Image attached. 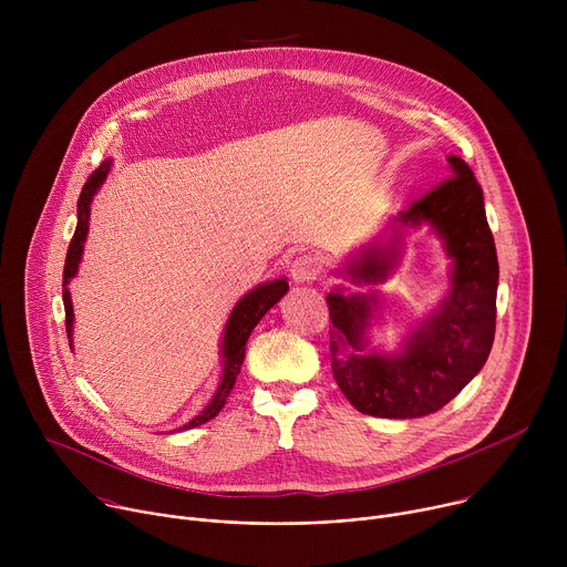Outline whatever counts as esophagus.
<instances>
[{
  "label": "esophagus",
  "mask_w": 567,
  "mask_h": 567,
  "mask_svg": "<svg viewBox=\"0 0 567 567\" xmlns=\"http://www.w3.org/2000/svg\"><path fill=\"white\" fill-rule=\"evenodd\" d=\"M320 267H322V262H320V258L316 254H302V256H298L291 262V269H289L291 271V280L296 285L311 282L320 274Z\"/></svg>",
  "instance_id": "1"
}]
</instances>
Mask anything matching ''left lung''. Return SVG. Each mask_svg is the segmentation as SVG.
Segmentation results:
<instances>
[{"instance_id": "1", "label": "left lung", "mask_w": 567, "mask_h": 567, "mask_svg": "<svg viewBox=\"0 0 567 567\" xmlns=\"http://www.w3.org/2000/svg\"><path fill=\"white\" fill-rule=\"evenodd\" d=\"M451 177L363 245L337 274L352 285L385 282L401 262L403 237L429 226L451 260L449 289L399 350L370 346L381 309L377 291L334 287L330 305L332 372L352 406L372 417L413 420L440 411L482 370L496 334L498 256L482 188L460 156H446Z\"/></svg>"}]
</instances>
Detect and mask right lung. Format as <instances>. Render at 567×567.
Masks as SVG:
<instances>
[{"mask_svg": "<svg viewBox=\"0 0 567 567\" xmlns=\"http://www.w3.org/2000/svg\"><path fill=\"white\" fill-rule=\"evenodd\" d=\"M112 171V158L103 161L101 168L92 173V177L87 179L83 193H80L78 199V224H75V233L71 237V245L66 251V260H64V276H62V300H64V326H66V337H69V348L73 350V305H71V291H69V282L71 278H75L80 260H83V249H85V239L90 233V213H92V202L96 197V193L101 190V186L105 184L107 175ZM289 291V282L287 278H276V280H267L258 287H254L249 293L241 296L235 307L228 313V320L224 326V334H221V343H219V354H221V374H219V383L210 396V401L202 409L199 415H195L188 424H184L177 431H188L195 426L206 424L208 420H213L221 409L224 403L235 385V379L239 374L241 363H245V352H247V341L251 337V332L256 330L258 322L262 320V316Z\"/></svg>", "mask_w": 567, "mask_h": 567, "instance_id": "1", "label": "right lung"}]
</instances>
